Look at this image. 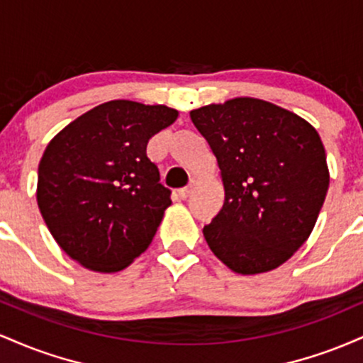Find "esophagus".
I'll return each mask as SVG.
<instances>
[{"label": "esophagus", "instance_id": "1", "mask_svg": "<svg viewBox=\"0 0 363 363\" xmlns=\"http://www.w3.org/2000/svg\"><path fill=\"white\" fill-rule=\"evenodd\" d=\"M189 194H191V187H181V189L177 191V198L181 199H186Z\"/></svg>", "mask_w": 363, "mask_h": 363}]
</instances>
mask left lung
<instances>
[{
	"mask_svg": "<svg viewBox=\"0 0 363 363\" xmlns=\"http://www.w3.org/2000/svg\"><path fill=\"white\" fill-rule=\"evenodd\" d=\"M222 172L225 201L203 235L240 274L278 268L309 239L329 186L318 131L294 112L239 97L191 111Z\"/></svg>",
	"mask_w": 363,
	"mask_h": 363,
	"instance_id": "obj_1",
	"label": "left lung"
}]
</instances>
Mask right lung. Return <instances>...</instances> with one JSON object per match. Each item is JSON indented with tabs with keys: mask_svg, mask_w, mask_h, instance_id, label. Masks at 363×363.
Here are the masks:
<instances>
[{
	"mask_svg": "<svg viewBox=\"0 0 363 363\" xmlns=\"http://www.w3.org/2000/svg\"><path fill=\"white\" fill-rule=\"evenodd\" d=\"M176 119L165 106L111 101L51 140L39 164L37 205L72 259L116 273L147 251L172 203L147 145Z\"/></svg>",
	"mask_w": 363,
	"mask_h": 363,
	"instance_id": "right-lung-1",
	"label": "right lung"
}]
</instances>
